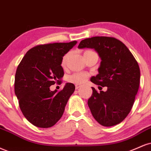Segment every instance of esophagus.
<instances>
[{"label": "esophagus", "instance_id": "1", "mask_svg": "<svg viewBox=\"0 0 151 151\" xmlns=\"http://www.w3.org/2000/svg\"><path fill=\"white\" fill-rule=\"evenodd\" d=\"M80 87H81V85H78V84L75 85V88H76V89H79V88H80Z\"/></svg>", "mask_w": 151, "mask_h": 151}]
</instances>
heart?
Instances as JSON below:
<instances>
[{"label":"heart","instance_id":"obj_1","mask_svg":"<svg viewBox=\"0 0 151 151\" xmlns=\"http://www.w3.org/2000/svg\"><path fill=\"white\" fill-rule=\"evenodd\" d=\"M91 52H95L91 50H85L84 52H83V56L87 55V54L91 53ZM69 55H70V52H68V53L65 54L63 57V59H62V65L63 66H65V64H66ZM88 77H89V74L88 73H86V72H75V73L69 76L68 78V81L70 83H76V84H81V83H83L86 81V79H88Z\"/></svg>","mask_w":151,"mask_h":151}]
</instances>
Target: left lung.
Wrapping results in <instances>:
<instances>
[{"label":"left lung","instance_id":"obj_1","mask_svg":"<svg viewBox=\"0 0 151 151\" xmlns=\"http://www.w3.org/2000/svg\"><path fill=\"white\" fill-rule=\"evenodd\" d=\"M79 48H94L101 58L99 73L91 81L106 91L100 93L92 87L88 105L100 124L111 127L122 122L133 106L139 88L140 69L127 47L114 37L95 36L82 40Z\"/></svg>","mask_w":151,"mask_h":151}]
</instances>
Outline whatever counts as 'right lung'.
<instances>
[{"mask_svg":"<svg viewBox=\"0 0 151 151\" xmlns=\"http://www.w3.org/2000/svg\"><path fill=\"white\" fill-rule=\"evenodd\" d=\"M77 41L41 44L29 50L18 65L14 93L26 119L34 126L51 127L63 115L75 86L67 83L63 89L50 90L64 76L62 59Z\"/></svg>","mask_w":151,"mask_h":151,"instance_id":"add662e5","label":"right lung"}]
</instances>
